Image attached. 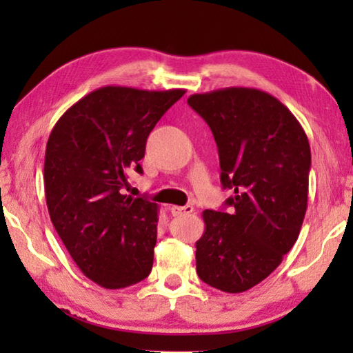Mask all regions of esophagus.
<instances>
[{"label":"esophagus","mask_w":353,"mask_h":353,"mask_svg":"<svg viewBox=\"0 0 353 353\" xmlns=\"http://www.w3.org/2000/svg\"><path fill=\"white\" fill-rule=\"evenodd\" d=\"M171 213L174 214V216H182V214H190V213H193L194 212V208H193V205H183V207H181V205H172L171 208Z\"/></svg>","instance_id":"obj_1"}]
</instances>
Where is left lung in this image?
<instances>
[{
    "label": "left lung",
    "mask_w": 353,
    "mask_h": 353,
    "mask_svg": "<svg viewBox=\"0 0 353 353\" xmlns=\"http://www.w3.org/2000/svg\"><path fill=\"white\" fill-rule=\"evenodd\" d=\"M187 103L212 129L230 213L204 210L196 271L224 292L259 285L294 246L305 218L312 152L305 130L272 94L229 87Z\"/></svg>",
    "instance_id": "1"
}]
</instances>
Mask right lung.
<instances>
[{
  "mask_svg": "<svg viewBox=\"0 0 353 353\" xmlns=\"http://www.w3.org/2000/svg\"><path fill=\"white\" fill-rule=\"evenodd\" d=\"M183 88L107 85L59 118L46 143L45 196L56 232L92 282L119 290L149 276L159 205L123 194L146 140Z\"/></svg>",
  "mask_w": 353,
  "mask_h": 353,
  "instance_id": "1",
  "label": "right lung"
}]
</instances>
